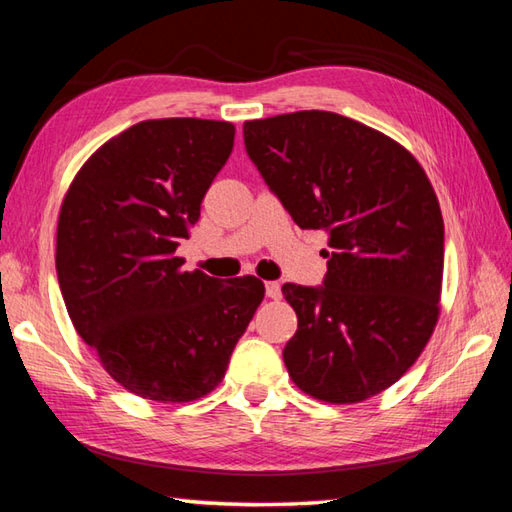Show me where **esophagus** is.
<instances>
[{"mask_svg":"<svg viewBox=\"0 0 512 512\" xmlns=\"http://www.w3.org/2000/svg\"><path fill=\"white\" fill-rule=\"evenodd\" d=\"M266 295L271 297V300H280V297H282L280 282H266Z\"/></svg>","mask_w":512,"mask_h":512,"instance_id":"esophagus-1","label":"esophagus"}]
</instances>
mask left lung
Wrapping results in <instances>:
<instances>
[{"instance_id":"left-lung-1","label":"left lung","mask_w":512,"mask_h":512,"mask_svg":"<svg viewBox=\"0 0 512 512\" xmlns=\"http://www.w3.org/2000/svg\"><path fill=\"white\" fill-rule=\"evenodd\" d=\"M244 143L295 224L329 235L324 286H282L297 313L288 376L324 403L367 401L414 365L439 320L432 183L403 145L333 111L246 120Z\"/></svg>"}]
</instances>
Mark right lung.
Instances as JSON below:
<instances>
[{"mask_svg": "<svg viewBox=\"0 0 512 512\" xmlns=\"http://www.w3.org/2000/svg\"><path fill=\"white\" fill-rule=\"evenodd\" d=\"M235 143L226 120H143L80 167L62 201L55 271L69 318L107 374L161 403L224 378L264 284L183 271L181 239Z\"/></svg>", "mask_w": 512, "mask_h": 512, "instance_id": "obj_1", "label": "right lung"}]
</instances>
